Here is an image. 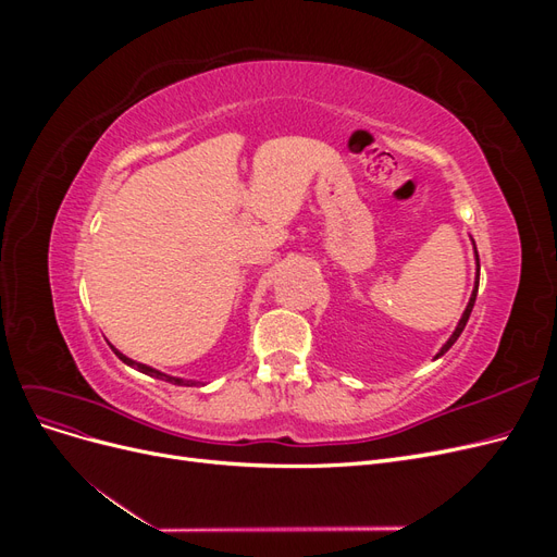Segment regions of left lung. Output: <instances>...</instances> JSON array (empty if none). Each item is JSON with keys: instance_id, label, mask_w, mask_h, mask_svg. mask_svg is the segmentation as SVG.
<instances>
[{"instance_id": "1", "label": "left lung", "mask_w": 557, "mask_h": 557, "mask_svg": "<svg viewBox=\"0 0 557 557\" xmlns=\"http://www.w3.org/2000/svg\"><path fill=\"white\" fill-rule=\"evenodd\" d=\"M479 272H481V264H479V252H476V283H474V290H471V297H469V305H467V309H465V313H462V318H460V323H458V327H455V332L450 334V339L442 346V350L436 352V358H442L444 352L458 342V336L462 334V330H465V325H467V320H469V315H471V309H474V301H476V293H479Z\"/></svg>"}]
</instances>
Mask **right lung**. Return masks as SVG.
Returning a JSON list of instances; mask_svg holds the SVG:
<instances>
[{
	"label": "right lung",
	"instance_id": "obj_1",
	"mask_svg": "<svg viewBox=\"0 0 557 557\" xmlns=\"http://www.w3.org/2000/svg\"><path fill=\"white\" fill-rule=\"evenodd\" d=\"M113 348V346H111ZM115 350V348H113ZM115 356L121 358L125 364H129V367H137L139 372H144V374H148V376H156V379H162V381H170V383H174V385H190V381L185 383L183 379H176V376H166V374H162V372H158V369H153V367H148V364H141V362H134V360H129L127 356H123L121 350H115Z\"/></svg>",
	"mask_w": 557,
	"mask_h": 557
}]
</instances>
